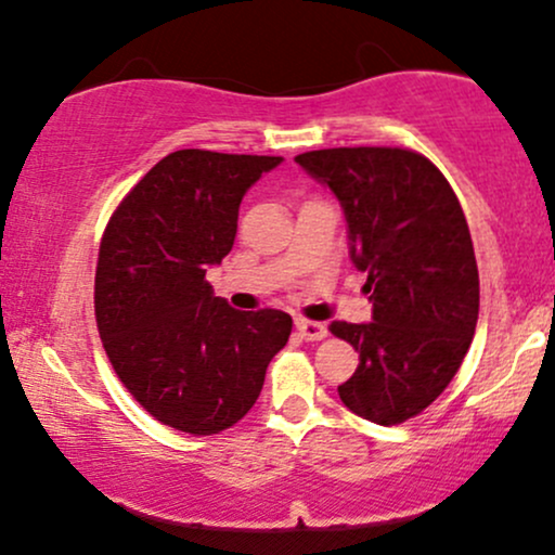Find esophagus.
Here are the masks:
<instances>
[{
	"label": "esophagus",
	"instance_id": "1",
	"mask_svg": "<svg viewBox=\"0 0 555 555\" xmlns=\"http://www.w3.org/2000/svg\"><path fill=\"white\" fill-rule=\"evenodd\" d=\"M295 326L299 331V336H302L305 341H321L328 336V328L323 326V323H315V321H305V318H297Z\"/></svg>",
	"mask_w": 555,
	"mask_h": 555
}]
</instances>
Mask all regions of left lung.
<instances>
[{
  "label": "left lung",
  "mask_w": 555,
  "mask_h": 555,
  "mask_svg": "<svg viewBox=\"0 0 555 555\" xmlns=\"http://www.w3.org/2000/svg\"><path fill=\"white\" fill-rule=\"evenodd\" d=\"M295 162L334 193L373 321L331 323L360 352L344 406L378 425L420 415L460 371L480 310L473 237L454 190L404 149H323Z\"/></svg>",
  "instance_id": "1"
}]
</instances>
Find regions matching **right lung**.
I'll list each match as a JSON object with an SVG mask.
<instances>
[{
    "label": "right lung",
    "mask_w": 555,
    "mask_h": 555,
    "mask_svg": "<svg viewBox=\"0 0 555 555\" xmlns=\"http://www.w3.org/2000/svg\"><path fill=\"white\" fill-rule=\"evenodd\" d=\"M282 162L175 151L106 227L95 266L101 341L127 391L169 428L193 436L232 428L289 339L292 318L282 310H234L206 282L232 250L242 197Z\"/></svg>",
    "instance_id": "right-lung-1"
}]
</instances>
